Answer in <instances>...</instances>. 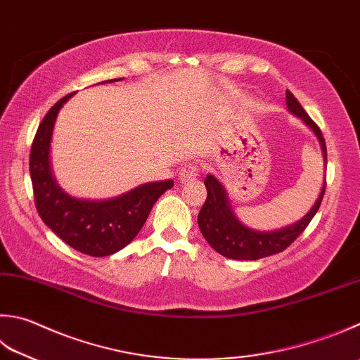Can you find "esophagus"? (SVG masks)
<instances>
[{"mask_svg": "<svg viewBox=\"0 0 360 360\" xmlns=\"http://www.w3.org/2000/svg\"><path fill=\"white\" fill-rule=\"evenodd\" d=\"M198 175H199V166H195V165H185V166H183V167L180 169L179 179H180L181 183H183V181H191V180H194L195 177H198Z\"/></svg>", "mask_w": 360, "mask_h": 360, "instance_id": "1", "label": "esophagus"}]
</instances>
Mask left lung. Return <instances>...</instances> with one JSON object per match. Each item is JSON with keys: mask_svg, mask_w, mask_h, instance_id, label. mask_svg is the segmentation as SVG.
Returning <instances> with one entry per match:
<instances>
[{"mask_svg": "<svg viewBox=\"0 0 360 360\" xmlns=\"http://www.w3.org/2000/svg\"><path fill=\"white\" fill-rule=\"evenodd\" d=\"M285 96L287 110L290 111V114L300 117L310 128L311 133L315 134L318 142H320L324 161L323 166L326 169V144H324L320 128L307 116V112L304 111V108L295 98L293 94L287 91ZM203 183H205L207 188V200L203 203L198 216L199 229L203 238L208 241L210 246L216 252H219L221 255L232 260H259L263 259V257L279 254L283 249H287L304 232V229L309 226V222L318 212L324 195V188H326V180H323L320 193H318V198L315 199L314 205L310 207L309 212L301 219L281 229L257 230L244 226L236 218L226 186L214 175L208 174Z\"/></svg>", "mask_w": 360, "mask_h": 360, "instance_id": "left-lung-1", "label": "left lung"}]
</instances>
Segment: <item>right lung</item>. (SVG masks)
Returning a JSON list of instances; mask_svg holds the SVG:
<instances>
[{"label": "right lung", "mask_w": 360, "mask_h": 360, "mask_svg": "<svg viewBox=\"0 0 360 360\" xmlns=\"http://www.w3.org/2000/svg\"><path fill=\"white\" fill-rule=\"evenodd\" d=\"M72 96L60 98L37 128L30 157L34 200L42 221L69 246L92 257L111 255L134 240L153 203L174 186V181L144 183L116 198L100 200L79 199L65 193L54 179L50 153L58 114Z\"/></svg>", "instance_id": "1"}]
</instances>
